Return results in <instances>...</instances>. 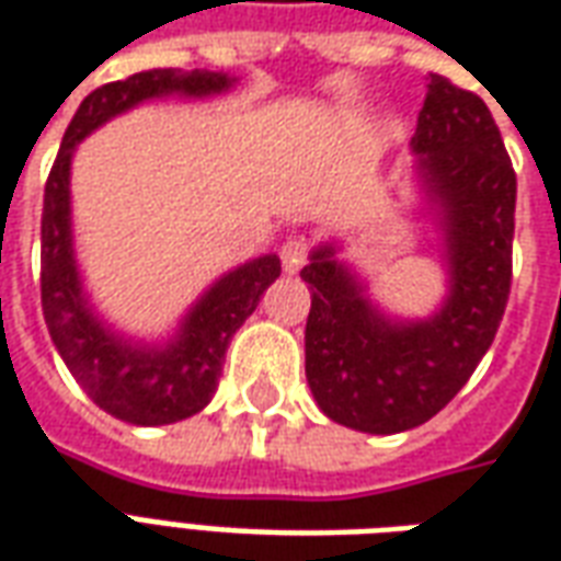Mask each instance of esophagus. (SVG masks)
<instances>
[{"label": "esophagus", "instance_id": "esophagus-1", "mask_svg": "<svg viewBox=\"0 0 561 561\" xmlns=\"http://www.w3.org/2000/svg\"><path fill=\"white\" fill-rule=\"evenodd\" d=\"M282 270L294 276V273H300V267L306 264V257H309V240L306 237H291V240H285L282 243Z\"/></svg>", "mask_w": 561, "mask_h": 561}]
</instances>
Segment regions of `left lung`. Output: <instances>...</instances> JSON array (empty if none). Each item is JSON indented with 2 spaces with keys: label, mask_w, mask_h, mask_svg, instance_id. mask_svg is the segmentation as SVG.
Returning <instances> with one entry per match:
<instances>
[{
  "label": "left lung",
  "mask_w": 561,
  "mask_h": 561,
  "mask_svg": "<svg viewBox=\"0 0 561 561\" xmlns=\"http://www.w3.org/2000/svg\"><path fill=\"white\" fill-rule=\"evenodd\" d=\"M412 152L447 273L433 316L385 312L336 240L318 243L300 270L312 294L309 390L330 421L369 435L405 433L442 412L493 345L511 294L517 176L490 107L430 75Z\"/></svg>",
  "instance_id": "8db88e82"
}]
</instances>
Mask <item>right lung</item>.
I'll use <instances>...</instances> for the list:
<instances>
[{"mask_svg": "<svg viewBox=\"0 0 561 561\" xmlns=\"http://www.w3.org/2000/svg\"><path fill=\"white\" fill-rule=\"evenodd\" d=\"M237 78L221 71L152 68L99 87L68 123L42 213V309L56 352L99 409L135 426H164L197 414L219 388L233 333L255 312L261 294L279 279L276 255L228 270L188 306L171 340H131L104 321L83 291L71 228V161L80 140L152 99H213Z\"/></svg>", "mask_w": 561, "mask_h": 561, "instance_id": "right-lung-1", "label": "right lung"}]
</instances>
